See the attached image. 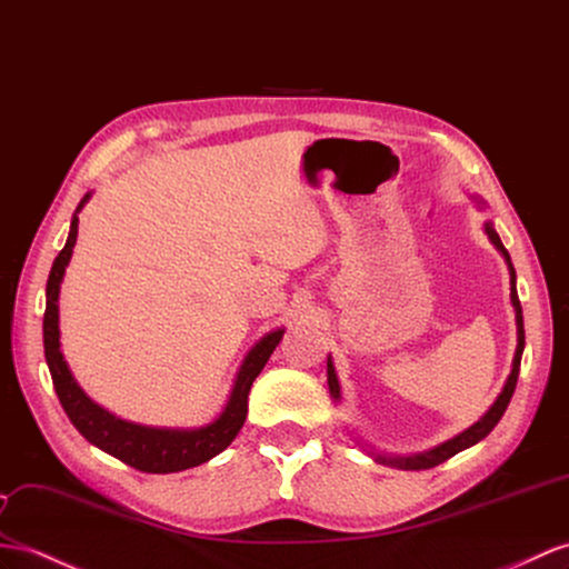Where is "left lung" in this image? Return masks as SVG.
<instances>
[{"mask_svg": "<svg viewBox=\"0 0 569 569\" xmlns=\"http://www.w3.org/2000/svg\"><path fill=\"white\" fill-rule=\"evenodd\" d=\"M486 232H488V238L492 240V244L498 247V250H500V252L505 254V259H507L509 273H512V305H515V310H517V333H519V343H517V353H515V362H512V372H509V377H507L505 389L500 391V397L495 399V403L490 406V411H488L483 418H480L476 426H471L469 430H463L461 435H457L455 440H449V442H445V445H440V447H435V449L426 451V455H416V457H406V459L377 457V461L399 466V469H403V471H423V469H432V466L442 463V461L451 459L455 455H459L461 449H466V447H471V445L483 440V437H486L495 426L500 423V418H502L505 411H507L509 399H512V395H515L517 377H519V366H521V353H523V317H521V302H519L517 286H515V283H517V276H515L512 261H509V254H507V250H505V244H502V240L498 238V232L492 230L490 223H486ZM327 377H329V391H331V397L339 399V380H337V372H333L331 358L327 360Z\"/></svg>", "mask_w": 569, "mask_h": 569, "instance_id": "obj_1", "label": "left lung"}]
</instances>
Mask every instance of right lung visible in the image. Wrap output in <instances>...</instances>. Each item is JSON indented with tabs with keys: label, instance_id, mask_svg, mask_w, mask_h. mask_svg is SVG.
<instances>
[{
	"label": "right lung",
	"instance_id": "1",
	"mask_svg": "<svg viewBox=\"0 0 569 569\" xmlns=\"http://www.w3.org/2000/svg\"><path fill=\"white\" fill-rule=\"evenodd\" d=\"M86 199H89V194L81 199L79 209L83 207ZM77 230H79V218L74 216L71 218L67 244L62 247V252L57 254L50 271L48 293H46L48 298L46 319H42L46 360H48L52 385H54L57 397H60L64 413L91 445L100 447L114 459H120L127 466H132V469L143 473L184 471V469H192V466L213 459L216 455H221V451L236 440V435L244 423L247 397H250L252 382L257 380V375L264 370L267 360L271 358L276 346H279V341L283 339V329L267 333V337L252 348L250 356L244 358L226 411L218 416L211 426L199 428V430H158V428H143V426H134V423H127V420L114 418L112 413L103 411L98 403H93L83 395V389L77 385L74 377H71L64 356L60 351V308H57V298H60L64 267L69 264L71 250H74Z\"/></svg>",
	"mask_w": 569,
	"mask_h": 569
}]
</instances>
